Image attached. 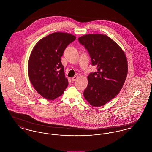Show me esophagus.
Masks as SVG:
<instances>
[{"mask_svg": "<svg viewBox=\"0 0 152 152\" xmlns=\"http://www.w3.org/2000/svg\"><path fill=\"white\" fill-rule=\"evenodd\" d=\"M79 78V76H75L73 78H72V81H76V80L77 79Z\"/></svg>", "mask_w": 152, "mask_h": 152, "instance_id": "1", "label": "esophagus"}]
</instances>
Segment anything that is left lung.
Masks as SVG:
<instances>
[{
    "label": "left lung",
    "instance_id": "1",
    "mask_svg": "<svg viewBox=\"0 0 152 152\" xmlns=\"http://www.w3.org/2000/svg\"><path fill=\"white\" fill-rule=\"evenodd\" d=\"M79 42L84 46L97 71L90 73L84 96L94 107L104 105L121 91L128 73L126 56L118 44L108 36L88 34Z\"/></svg>",
    "mask_w": 152,
    "mask_h": 152
}]
</instances>
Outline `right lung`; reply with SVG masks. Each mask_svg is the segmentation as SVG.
<instances>
[{"label":"right lung","mask_w":152,"mask_h":152,"mask_svg":"<svg viewBox=\"0 0 152 152\" xmlns=\"http://www.w3.org/2000/svg\"><path fill=\"white\" fill-rule=\"evenodd\" d=\"M75 39L71 34L55 32L42 39L31 53L28 65L29 80L36 91L46 99L59 97L68 86L61 57Z\"/></svg>","instance_id":"right-lung-1"}]
</instances>
